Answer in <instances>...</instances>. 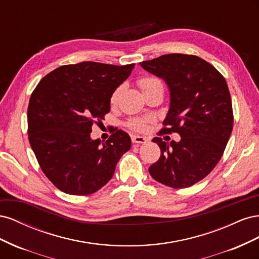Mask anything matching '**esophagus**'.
Listing matches in <instances>:
<instances>
[{
    "mask_svg": "<svg viewBox=\"0 0 259 259\" xmlns=\"http://www.w3.org/2000/svg\"><path fill=\"white\" fill-rule=\"evenodd\" d=\"M132 142L134 143L135 145H140V144H146L147 143V138L143 137V136H138V135H134L132 136Z\"/></svg>",
    "mask_w": 259,
    "mask_h": 259,
    "instance_id": "obj_1",
    "label": "esophagus"
}]
</instances>
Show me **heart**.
I'll list each match as a JSON object with an SVG mask.
<instances>
[{
	"label": "heart",
	"instance_id": "b5f03b06",
	"mask_svg": "<svg viewBox=\"0 0 259 259\" xmlns=\"http://www.w3.org/2000/svg\"><path fill=\"white\" fill-rule=\"evenodd\" d=\"M138 84H139V86H140V89L143 90V92H144L145 94L148 93V92L152 91V90H154V89H158V88H162V89H163V83H162V81L159 79V77L151 76V75L142 77V79H140V80L138 81ZM120 91H121V89L119 88V89H116V90L112 93V95H111V97H110V103H111L112 105L116 104L117 99H119ZM147 122H148L147 119H133V120L130 121L128 125H130V126H131L133 130L142 132V131H144V130L146 128Z\"/></svg>",
	"mask_w": 259,
	"mask_h": 259
}]
</instances>
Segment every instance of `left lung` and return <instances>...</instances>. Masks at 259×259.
I'll use <instances>...</instances> for the list:
<instances>
[{
  "label": "left lung",
  "mask_w": 259,
  "mask_h": 259,
  "mask_svg": "<svg viewBox=\"0 0 259 259\" xmlns=\"http://www.w3.org/2000/svg\"><path fill=\"white\" fill-rule=\"evenodd\" d=\"M140 66L162 77L169 89V110L159 135H180L178 143L152 139L161 155L149 173L175 189L190 187L214 169L231 135L233 112L228 85L215 67L194 55L167 54Z\"/></svg>",
  "instance_id": "8db88e82"
}]
</instances>
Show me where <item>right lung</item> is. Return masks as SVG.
<instances>
[{"label": "right lung", "mask_w": 259, "mask_h": 259, "mask_svg": "<svg viewBox=\"0 0 259 259\" xmlns=\"http://www.w3.org/2000/svg\"><path fill=\"white\" fill-rule=\"evenodd\" d=\"M134 66L94 61L61 66L46 74L31 94L29 142L43 173L62 192H96L130 150L131 137L124 131H115L106 142L93 140L91 132L110 111L112 93Z\"/></svg>", "instance_id": "obj_1"}]
</instances>
